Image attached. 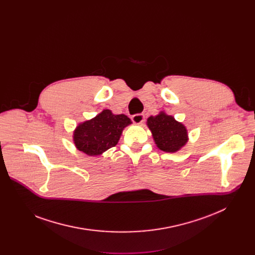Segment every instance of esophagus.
I'll return each mask as SVG.
<instances>
[{
    "label": "esophagus",
    "instance_id": "34e87169",
    "mask_svg": "<svg viewBox=\"0 0 255 255\" xmlns=\"http://www.w3.org/2000/svg\"><path fill=\"white\" fill-rule=\"evenodd\" d=\"M132 121L135 124H141L144 122V115L143 114H135L132 116Z\"/></svg>",
    "mask_w": 255,
    "mask_h": 255
}]
</instances>
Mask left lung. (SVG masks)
Returning a JSON list of instances; mask_svg holds the SVG:
<instances>
[{"mask_svg":"<svg viewBox=\"0 0 255 255\" xmlns=\"http://www.w3.org/2000/svg\"><path fill=\"white\" fill-rule=\"evenodd\" d=\"M146 124L152 133L156 146L162 151L176 152L188 142L186 126L164 112H160L156 116H150Z\"/></svg>","mask_w":255,"mask_h":255,"instance_id":"obj_1","label":"left lung"}]
</instances>
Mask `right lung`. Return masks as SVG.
<instances>
[{"mask_svg": "<svg viewBox=\"0 0 255 255\" xmlns=\"http://www.w3.org/2000/svg\"><path fill=\"white\" fill-rule=\"evenodd\" d=\"M131 123L124 114L114 115L110 110H104L76 128L74 132L76 147L90 156L100 155L115 146L124 128Z\"/></svg>", "mask_w": 255, "mask_h": 255, "instance_id": "right-lung-1", "label": "right lung"}]
</instances>
